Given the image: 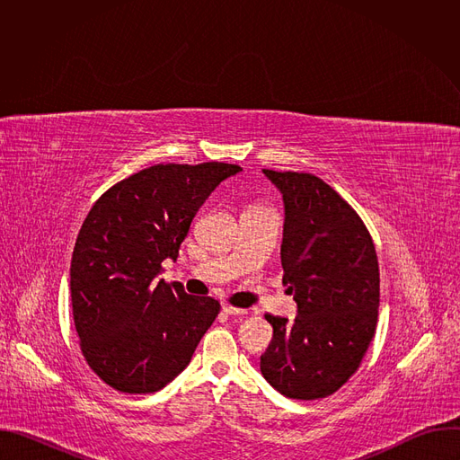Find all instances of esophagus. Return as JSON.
Wrapping results in <instances>:
<instances>
[{
	"label": "esophagus",
	"instance_id": "esophagus-1",
	"mask_svg": "<svg viewBox=\"0 0 460 460\" xmlns=\"http://www.w3.org/2000/svg\"><path fill=\"white\" fill-rule=\"evenodd\" d=\"M222 309H224V313H227V314H245V313H247L245 309L234 307V305H224Z\"/></svg>",
	"mask_w": 460,
	"mask_h": 460
}]
</instances>
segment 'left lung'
Wrapping results in <instances>:
<instances>
[{"instance_id":"obj_1","label":"left lung","mask_w":460,"mask_h":460,"mask_svg":"<svg viewBox=\"0 0 460 460\" xmlns=\"http://www.w3.org/2000/svg\"><path fill=\"white\" fill-rule=\"evenodd\" d=\"M264 174L284 199L282 282L296 318L266 314L273 341L260 371L282 395L316 401L349 380L373 341L378 260L364 222L333 187L309 172Z\"/></svg>"}]
</instances>
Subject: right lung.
<instances>
[{"instance_id": "obj_1", "label": "right lung", "mask_w": 460, "mask_h": 460, "mask_svg": "<svg viewBox=\"0 0 460 460\" xmlns=\"http://www.w3.org/2000/svg\"><path fill=\"white\" fill-rule=\"evenodd\" d=\"M222 162L158 164L118 181L89 211L71 260L82 353L121 393H155L178 376L220 313L218 300L156 280L190 222L226 178Z\"/></svg>"}]
</instances>
